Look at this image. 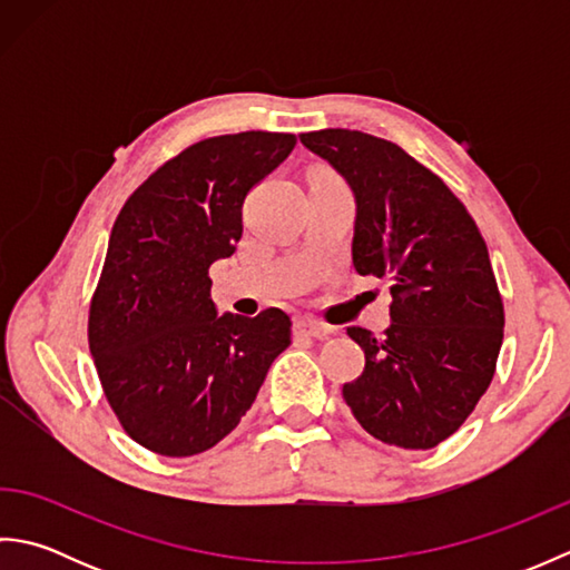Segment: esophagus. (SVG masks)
<instances>
[{
	"instance_id": "esophagus-1",
	"label": "esophagus",
	"mask_w": 570,
	"mask_h": 570,
	"mask_svg": "<svg viewBox=\"0 0 570 570\" xmlns=\"http://www.w3.org/2000/svg\"><path fill=\"white\" fill-rule=\"evenodd\" d=\"M296 331H298L301 335H308V337H325V335L333 333L331 325H325V323H321V321H316V318H311V316L296 318Z\"/></svg>"
}]
</instances>
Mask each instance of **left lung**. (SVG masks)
<instances>
[{
  "label": "left lung",
  "instance_id": "8db88e82",
  "mask_svg": "<svg viewBox=\"0 0 570 570\" xmlns=\"http://www.w3.org/2000/svg\"><path fill=\"white\" fill-rule=\"evenodd\" d=\"M301 144L355 193V272L392 284L390 328H347L365 370L343 384L345 402L374 439L429 451L463 426L498 367L504 306L485 237L396 144L357 129L306 131Z\"/></svg>",
  "mask_w": 570,
  "mask_h": 570
}]
</instances>
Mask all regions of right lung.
I'll use <instances>...</instances> for the list:
<instances>
[{
    "mask_svg": "<svg viewBox=\"0 0 570 570\" xmlns=\"http://www.w3.org/2000/svg\"><path fill=\"white\" fill-rule=\"evenodd\" d=\"M296 147L286 131L190 144L119 210L90 298L88 343L131 441L166 458L208 451L247 414L292 318L217 316L210 264L242 237V203Z\"/></svg>",
    "mask_w": 570,
    "mask_h": 570,
    "instance_id": "1",
    "label": "right lung"
}]
</instances>
